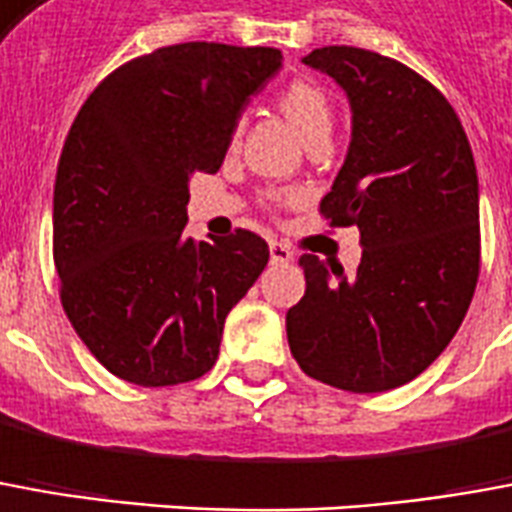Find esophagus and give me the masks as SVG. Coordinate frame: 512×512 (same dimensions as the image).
Segmentation results:
<instances>
[{"label": "esophagus", "instance_id": "34e87169", "mask_svg": "<svg viewBox=\"0 0 512 512\" xmlns=\"http://www.w3.org/2000/svg\"><path fill=\"white\" fill-rule=\"evenodd\" d=\"M268 252H271V263H291L293 260L291 249L285 244H280V241H271V244H268Z\"/></svg>", "mask_w": 512, "mask_h": 512}]
</instances>
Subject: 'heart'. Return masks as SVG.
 Wrapping results in <instances>:
<instances>
[{"mask_svg":"<svg viewBox=\"0 0 512 512\" xmlns=\"http://www.w3.org/2000/svg\"><path fill=\"white\" fill-rule=\"evenodd\" d=\"M277 107L285 113V119L299 130V135L305 138L307 144H327L332 124H335V107H332V99L321 85H316L313 80H305V77L291 80L277 91ZM235 141H238V130H232L230 146H235ZM288 196L291 194L268 191L266 202L271 207H277Z\"/></svg>","mask_w":512,"mask_h":512,"instance_id":"1","label":"heart"}]
</instances>
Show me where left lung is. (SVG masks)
I'll list each match as a JSON object with an SVG mask.
<instances>
[{"mask_svg": "<svg viewBox=\"0 0 512 512\" xmlns=\"http://www.w3.org/2000/svg\"><path fill=\"white\" fill-rule=\"evenodd\" d=\"M307 66L352 105L346 163L321 199L330 227H357L352 277L302 255L305 296L288 310L291 355L307 377L352 393L416 380L455 338L480 277V188L449 99L405 63L321 46Z\"/></svg>", "mask_w": 512, "mask_h": 512, "instance_id": "obj_1", "label": "left lung"}]
</instances>
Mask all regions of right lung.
<instances>
[{
  "label": "right lung",
  "mask_w": 512,
  "mask_h": 512,
  "mask_svg": "<svg viewBox=\"0 0 512 512\" xmlns=\"http://www.w3.org/2000/svg\"><path fill=\"white\" fill-rule=\"evenodd\" d=\"M280 66L271 46H160L110 71L71 124L52 213L60 302L119 380L163 388L216 366L268 244L188 238V180L221 169L241 107Z\"/></svg>",
  "instance_id": "right-lung-1"
}]
</instances>
